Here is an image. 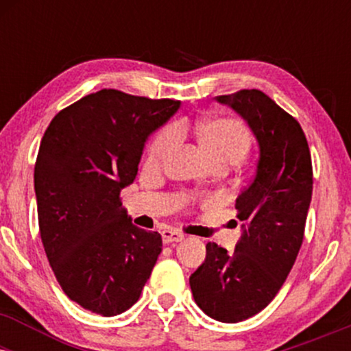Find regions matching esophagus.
Listing matches in <instances>:
<instances>
[{
  "mask_svg": "<svg viewBox=\"0 0 351 351\" xmlns=\"http://www.w3.org/2000/svg\"><path fill=\"white\" fill-rule=\"evenodd\" d=\"M163 243L170 244V243H180V241L184 239V234L180 231H171V229H167V231L162 232Z\"/></svg>",
  "mask_w": 351,
  "mask_h": 351,
  "instance_id": "1",
  "label": "esophagus"
}]
</instances>
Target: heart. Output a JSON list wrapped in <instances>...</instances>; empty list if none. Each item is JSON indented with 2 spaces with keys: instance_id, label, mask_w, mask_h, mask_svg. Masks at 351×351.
<instances>
[{
  "instance_id": "1",
  "label": "heart",
  "mask_w": 351,
  "mask_h": 351,
  "mask_svg": "<svg viewBox=\"0 0 351 351\" xmlns=\"http://www.w3.org/2000/svg\"><path fill=\"white\" fill-rule=\"evenodd\" d=\"M183 132L184 127H175V125L163 128L153 138L150 148H148V165L158 167L167 162L175 148L178 147ZM195 134L199 147L203 148L213 165L232 167L244 158L249 150V145H251L247 130L236 119L216 117V119L201 120L196 123Z\"/></svg>"
}]
</instances>
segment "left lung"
<instances>
[{
  "label": "left lung",
  "instance_id": "1",
  "mask_svg": "<svg viewBox=\"0 0 351 351\" xmlns=\"http://www.w3.org/2000/svg\"><path fill=\"white\" fill-rule=\"evenodd\" d=\"M247 122L259 143L256 175L237 196L243 236L228 252L206 244V259L189 277L206 315L236 324L271 304L287 279L304 241L312 199V158L300 123L257 88L219 95Z\"/></svg>",
  "mask_w": 351,
  "mask_h": 351
}]
</instances>
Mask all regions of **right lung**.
Returning a JSON list of instances; mask_svg holds the SVG:
<instances>
[{
    "mask_svg": "<svg viewBox=\"0 0 351 351\" xmlns=\"http://www.w3.org/2000/svg\"><path fill=\"white\" fill-rule=\"evenodd\" d=\"M180 100L102 88L60 110L34 167L39 232L64 293L104 317L138 300L162 236L132 224L120 191L134 183L148 135Z\"/></svg>",
    "mask_w": 351,
    "mask_h": 351,
    "instance_id": "right-lung-1",
    "label": "right lung"
}]
</instances>
